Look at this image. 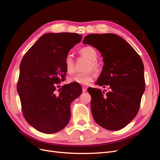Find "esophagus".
Returning <instances> with one entry per match:
<instances>
[{
  "instance_id": "1",
  "label": "esophagus",
  "mask_w": 160,
  "mask_h": 160,
  "mask_svg": "<svg viewBox=\"0 0 160 160\" xmlns=\"http://www.w3.org/2000/svg\"><path fill=\"white\" fill-rule=\"evenodd\" d=\"M82 89H83V92H86V91H87V89H88V88H87L86 87L83 86V87H82Z\"/></svg>"
}]
</instances>
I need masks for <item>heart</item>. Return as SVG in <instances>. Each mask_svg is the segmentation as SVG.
<instances>
[{
	"label": "heart",
	"mask_w": 160,
	"mask_h": 160,
	"mask_svg": "<svg viewBox=\"0 0 160 160\" xmlns=\"http://www.w3.org/2000/svg\"><path fill=\"white\" fill-rule=\"evenodd\" d=\"M80 53L85 56L91 60V64L89 68H93L95 70H98L99 65L95 61L98 57V52L96 50L90 46H87L80 49ZM65 66L67 71L72 72L75 69V61L73 55L71 52L67 53L65 57ZM95 74L93 71H89L85 72H78L72 75L69 78V81L71 83H76L80 85H88L90 82L93 81L95 79Z\"/></svg>",
	"instance_id": "obj_1"
}]
</instances>
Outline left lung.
Instances as JSON below:
<instances>
[{
	"mask_svg": "<svg viewBox=\"0 0 160 160\" xmlns=\"http://www.w3.org/2000/svg\"><path fill=\"white\" fill-rule=\"evenodd\" d=\"M83 44L96 48L104 65L97 84L110 91L88 88L95 122L106 129L118 131L136 116L145 91L144 67L141 57L123 38L113 33L90 34Z\"/></svg>",
	"mask_w": 160,
	"mask_h": 160,
	"instance_id": "1",
	"label": "left lung"
}]
</instances>
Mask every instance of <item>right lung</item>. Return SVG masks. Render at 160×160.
<instances>
[{"label": "right lung", "instance_id": "add662e5", "mask_svg": "<svg viewBox=\"0 0 160 160\" xmlns=\"http://www.w3.org/2000/svg\"><path fill=\"white\" fill-rule=\"evenodd\" d=\"M81 38L77 33L44 34L21 62L17 92L23 115L40 132L54 133L63 129L71 118V102L82 93L76 83L56 91L57 84L67 72L65 57Z\"/></svg>", "mask_w": 160, "mask_h": 160}]
</instances>
